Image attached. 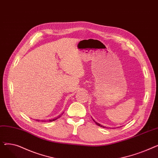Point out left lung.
I'll use <instances>...</instances> for the list:
<instances>
[{
	"instance_id": "left-lung-1",
	"label": "left lung",
	"mask_w": 158,
	"mask_h": 158,
	"mask_svg": "<svg viewBox=\"0 0 158 158\" xmlns=\"http://www.w3.org/2000/svg\"><path fill=\"white\" fill-rule=\"evenodd\" d=\"M93 120H94V119H93ZM94 122H95V123H96V124H97V126H100V127H103V128H105V127H104V126H102V125H101V124H100V123H97V122H95V120H94Z\"/></svg>"
}]
</instances>
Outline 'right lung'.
Here are the masks:
<instances>
[{"label":"right lung","instance_id":"right-lung-1","mask_svg":"<svg viewBox=\"0 0 158 158\" xmlns=\"http://www.w3.org/2000/svg\"><path fill=\"white\" fill-rule=\"evenodd\" d=\"M62 115V114H61ZM61 115H60L59 117H56V118H52V119H50V120H36V121H38V122H41V121H42V122H46V121H49V122H52V121H54V120H57V118H59Z\"/></svg>","mask_w":158,"mask_h":158}]
</instances>
